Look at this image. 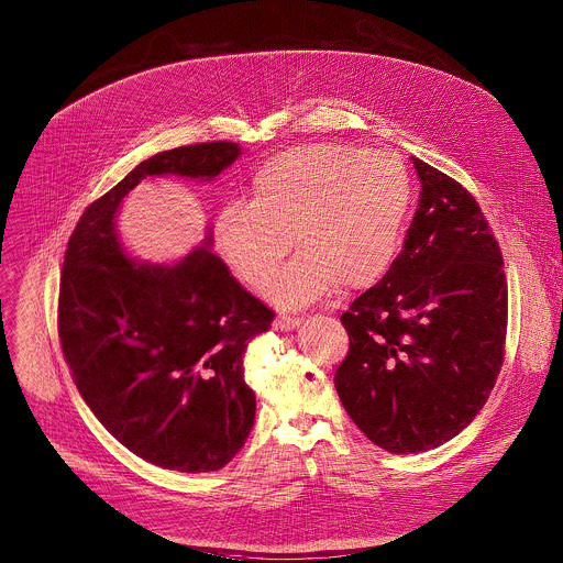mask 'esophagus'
<instances>
[{"mask_svg":"<svg viewBox=\"0 0 563 563\" xmlns=\"http://www.w3.org/2000/svg\"><path fill=\"white\" fill-rule=\"evenodd\" d=\"M300 324H302V320H300V318L280 316V318H276V322H274V329H276V331H294V329H298Z\"/></svg>","mask_w":563,"mask_h":563,"instance_id":"obj_1","label":"esophagus"}]
</instances>
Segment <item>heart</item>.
Segmentation results:
<instances>
[{"label":"heart","mask_w":563,"mask_h":563,"mask_svg":"<svg viewBox=\"0 0 563 563\" xmlns=\"http://www.w3.org/2000/svg\"><path fill=\"white\" fill-rule=\"evenodd\" d=\"M252 200L218 213L213 239L232 274L265 289L296 245L302 254L276 278L272 298L307 305L331 289H365L398 256L413 200L405 161L387 150L305 143L265 161Z\"/></svg>","instance_id":"b5f03b06"}]
</instances>
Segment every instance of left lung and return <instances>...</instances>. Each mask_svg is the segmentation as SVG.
<instances>
[{"label": "left lung", "instance_id": "1", "mask_svg": "<svg viewBox=\"0 0 563 563\" xmlns=\"http://www.w3.org/2000/svg\"><path fill=\"white\" fill-rule=\"evenodd\" d=\"M420 202L389 272L341 316L339 400L394 454L438 449L483 409L505 361L503 252L472 194L411 158Z\"/></svg>", "mask_w": 563, "mask_h": 563}]
</instances>
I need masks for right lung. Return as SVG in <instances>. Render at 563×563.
<instances>
[{
  "label": "right lung",
  "mask_w": 563,
  "mask_h": 563,
  "mask_svg": "<svg viewBox=\"0 0 563 563\" xmlns=\"http://www.w3.org/2000/svg\"><path fill=\"white\" fill-rule=\"evenodd\" d=\"M239 154L230 141L154 154L85 209L65 250L58 338L71 378L119 444L167 470L213 472L245 444L256 400L243 356L274 311L230 276L211 239L169 267L130 261L114 213L147 176L209 180Z\"/></svg>",
  "instance_id": "right-lung-1"
}]
</instances>
